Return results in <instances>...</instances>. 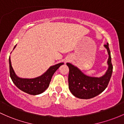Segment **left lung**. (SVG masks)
Masks as SVG:
<instances>
[{
  "label": "left lung",
  "mask_w": 124,
  "mask_h": 124,
  "mask_svg": "<svg viewBox=\"0 0 124 124\" xmlns=\"http://www.w3.org/2000/svg\"><path fill=\"white\" fill-rule=\"evenodd\" d=\"M109 54L108 68L106 73L100 77H93L85 75L77 66L66 63L70 69L68 84L70 92L75 97L82 99H89L102 93L107 87L111 78L113 66L109 44L104 45Z\"/></svg>",
  "instance_id": "1"
}]
</instances>
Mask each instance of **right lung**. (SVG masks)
Masks as SVG:
<instances>
[{
  "instance_id": "right-lung-1",
  "label": "right lung",
  "mask_w": 124,
  "mask_h": 124,
  "mask_svg": "<svg viewBox=\"0 0 124 124\" xmlns=\"http://www.w3.org/2000/svg\"><path fill=\"white\" fill-rule=\"evenodd\" d=\"M16 45L15 46L14 49ZM13 49V50H14ZM9 62L10 76L13 83L19 89L23 92L31 95H37L43 93L48 88L54 73L63 63H59L50 66L43 75L34 78H23L16 75L11 64L10 58Z\"/></svg>"
}]
</instances>
